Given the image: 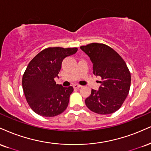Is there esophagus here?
<instances>
[{
	"mask_svg": "<svg viewBox=\"0 0 151 151\" xmlns=\"http://www.w3.org/2000/svg\"><path fill=\"white\" fill-rule=\"evenodd\" d=\"M81 86H80V85H79V84H74L73 85L74 88H79Z\"/></svg>",
	"mask_w": 151,
	"mask_h": 151,
	"instance_id": "1",
	"label": "esophagus"
}]
</instances>
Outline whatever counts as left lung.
Wrapping results in <instances>:
<instances>
[{"label":"left lung","instance_id":"1","mask_svg":"<svg viewBox=\"0 0 151 151\" xmlns=\"http://www.w3.org/2000/svg\"><path fill=\"white\" fill-rule=\"evenodd\" d=\"M80 48L90 58L93 74L101 78L99 90L91 89L85 100L87 108L101 115L113 113L129 91L131 74L126 63L115 50L103 43H90Z\"/></svg>","mask_w":151,"mask_h":151}]
</instances>
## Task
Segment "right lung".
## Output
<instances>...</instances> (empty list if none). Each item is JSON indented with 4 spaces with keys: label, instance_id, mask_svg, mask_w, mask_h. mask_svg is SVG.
<instances>
[{
    "label": "right lung",
    "instance_id": "obj_1",
    "mask_svg": "<svg viewBox=\"0 0 151 151\" xmlns=\"http://www.w3.org/2000/svg\"><path fill=\"white\" fill-rule=\"evenodd\" d=\"M77 48H48L34 57L24 73L22 88L27 101L34 112L54 117L66 110L73 87L56 84L55 78L65 58L77 52Z\"/></svg>",
    "mask_w": 151,
    "mask_h": 151
}]
</instances>
